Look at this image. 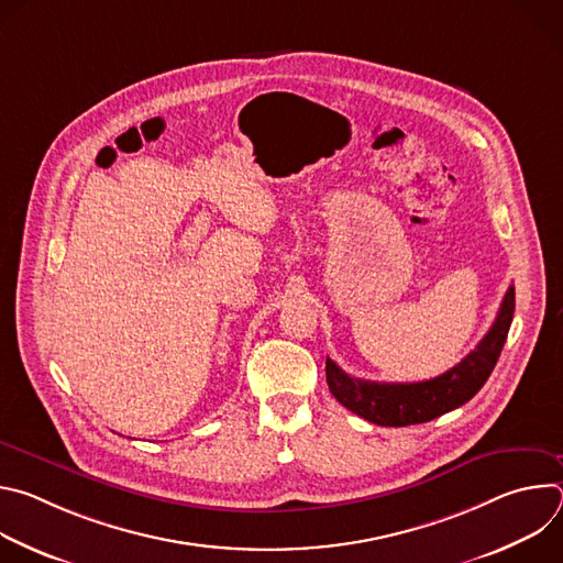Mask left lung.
Here are the masks:
<instances>
[{"label":"left lung","instance_id":"left-lung-1","mask_svg":"<svg viewBox=\"0 0 563 563\" xmlns=\"http://www.w3.org/2000/svg\"><path fill=\"white\" fill-rule=\"evenodd\" d=\"M515 313V287L504 296L488 334L459 365L419 383H374L345 374L332 358L325 363L328 385L341 406L369 423L404 428L428 423L470 400L493 374Z\"/></svg>","mask_w":563,"mask_h":563}]
</instances>
